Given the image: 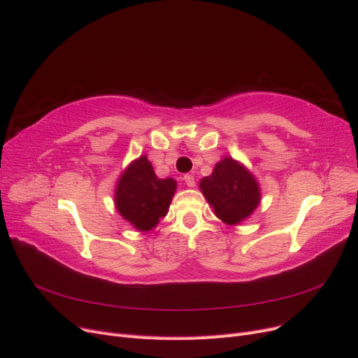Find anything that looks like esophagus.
<instances>
[{"instance_id":"obj_1","label":"esophagus","mask_w":358,"mask_h":358,"mask_svg":"<svg viewBox=\"0 0 358 358\" xmlns=\"http://www.w3.org/2000/svg\"><path fill=\"white\" fill-rule=\"evenodd\" d=\"M184 182H186L189 187H194V177L190 174H186L184 176Z\"/></svg>"}]
</instances>
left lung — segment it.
Listing matches in <instances>:
<instances>
[{
    "instance_id": "1",
    "label": "left lung",
    "mask_w": 358,
    "mask_h": 358,
    "mask_svg": "<svg viewBox=\"0 0 358 358\" xmlns=\"http://www.w3.org/2000/svg\"><path fill=\"white\" fill-rule=\"evenodd\" d=\"M199 187L215 215L230 226L248 218L260 202L257 180L232 157L222 159L213 174L201 180Z\"/></svg>"
}]
</instances>
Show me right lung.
<instances>
[{
	"label": "right lung",
	"instance_id": "1",
	"mask_svg": "<svg viewBox=\"0 0 358 358\" xmlns=\"http://www.w3.org/2000/svg\"><path fill=\"white\" fill-rule=\"evenodd\" d=\"M177 189L174 178H157L145 156L129 164L117 181L114 202L119 214L140 232L157 226Z\"/></svg>",
	"mask_w": 358,
	"mask_h": 358
}]
</instances>
